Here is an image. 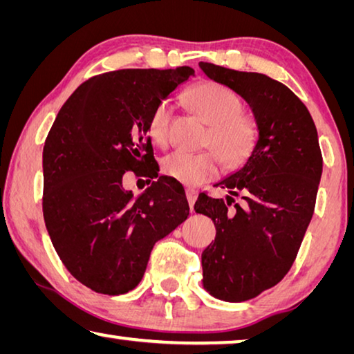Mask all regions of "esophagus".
<instances>
[{"instance_id": "obj_1", "label": "esophagus", "mask_w": 354, "mask_h": 354, "mask_svg": "<svg viewBox=\"0 0 354 354\" xmlns=\"http://www.w3.org/2000/svg\"><path fill=\"white\" fill-rule=\"evenodd\" d=\"M186 194H187V200H189L190 207H194L195 201H197V197H198V192L195 189H186Z\"/></svg>"}]
</instances>
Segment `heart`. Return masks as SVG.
<instances>
[{
	"label": "heart",
	"mask_w": 354,
	"mask_h": 354,
	"mask_svg": "<svg viewBox=\"0 0 354 354\" xmlns=\"http://www.w3.org/2000/svg\"><path fill=\"white\" fill-rule=\"evenodd\" d=\"M187 100L195 113L211 126L207 143L212 145L219 159L228 167H234L249 156L255 142V129L241 118L243 105L236 94L218 83H203L189 91ZM171 106L162 102L156 106L149 120L151 138L159 145L170 140ZM164 173L186 186H198L216 178L218 160L214 153H186L175 151L164 159Z\"/></svg>",
	"instance_id": "b5f03b06"
}]
</instances>
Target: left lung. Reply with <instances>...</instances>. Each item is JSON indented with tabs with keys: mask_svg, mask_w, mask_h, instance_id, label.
<instances>
[{
	"mask_svg": "<svg viewBox=\"0 0 354 354\" xmlns=\"http://www.w3.org/2000/svg\"><path fill=\"white\" fill-rule=\"evenodd\" d=\"M198 66L248 102L257 126L248 159L217 183L228 189L225 200L203 194L195 203V212L216 225V239L201 254L203 288L217 299L243 302L279 283L293 265L315 209L323 157L307 106L283 83ZM238 194L243 205L230 208Z\"/></svg>",
	"mask_w": 354,
	"mask_h": 354,
	"instance_id": "obj_1",
	"label": "left lung"
}]
</instances>
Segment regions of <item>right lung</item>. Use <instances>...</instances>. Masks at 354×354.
Returning <instances> with one entry per match:
<instances>
[{"label": "right lung", "instance_id": "1", "mask_svg": "<svg viewBox=\"0 0 354 354\" xmlns=\"http://www.w3.org/2000/svg\"><path fill=\"white\" fill-rule=\"evenodd\" d=\"M194 75L187 66L96 75L72 93L50 129L42 154L46 227L67 271L96 293L136 288L154 244L189 217L184 187L154 165L143 171L158 181L138 198L122 176L153 164L151 115Z\"/></svg>", "mask_w": 354, "mask_h": 354}]
</instances>
